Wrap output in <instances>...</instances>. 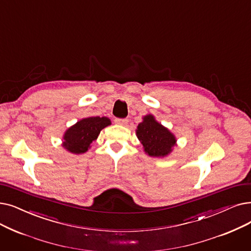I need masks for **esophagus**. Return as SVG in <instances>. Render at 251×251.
Here are the masks:
<instances>
[{
    "instance_id": "obj_1",
    "label": "esophagus",
    "mask_w": 251,
    "mask_h": 251,
    "mask_svg": "<svg viewBox=\"0 0 251 251\" xmlns=\"http://www.w3.org/2000/svg\"><path fill=\"white\" fill-rule=\"evenodd\" d=\"M115 123L121 126H127L128 120L127 119H115Z\"/></svg>"
}]
</instances>
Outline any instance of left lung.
<instances>
[{
  "label": "left lung",
  "instance_id": "obj_1",
  "mask_svg": "<svg viewBox=\"0 0 251 251\" xmlns=\"http://www.w3.org/2000/svg\"><path fill=\"white\" fill-rule=\"evenodd\" d=\"M135 131L144 151L150 157H167L172 152L173 148L177 146L176 135L167 127L159 123L151 114L143 117V121L137 125Z\"/></svg>",
  "mask_w": 251,
  "mask_h": 251
}]
</instances>
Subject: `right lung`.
<instances>
[{"label": "right lung", "mask_w": 251, "mask_h": 251, "mask_svg": "<svg viewBox=\"0 0 251 251\" xmlns=\"http://www.w3.org/2000/svg\"><path fill=\"white\" fill-rule=\"evenodd\" d=\"M112 124L106 117H87L65 130L62 136L63 149L75 155L84 154L99 137L101 130Z\"/></svg>", "instance_id": "1"}]
</instances>
